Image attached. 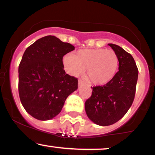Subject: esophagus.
I'll list each match as a JSON object with an SVG mask.
<instances>
[{
	"instance_id": "esophagus-1",
	"label": "esophagus",
	"mask_w": 155,
	"mask_h": 155,
	"mask_svg": "<svg viewBox=\"0 0 155 155\" xmlns=\"http://www.w3.org/2000/svg\"><path fill=\"white\" fill-rule=\"evenodd\" d=\"M83 84H84V81H82V80L79 79V86H80V85Z\"/></svg>"
}]
</instances>
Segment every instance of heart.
<instances>
[{"mask_svg":"<svg viewBox=\"0 0 155 155\" xmlns=\"http://www.w3.org/2000/svg\"><path fill=\"white\" fill-rule=\"evenodd\" d=\"M63 64L72 75H79L85 69V76L89 81L104 85L111 81L118 71L119 58L113 49H80L74 55H65Z\"/></svg>","mask_w":155,"mask_h":155,"instance_id":"1","label":"heart"}]
</instances>
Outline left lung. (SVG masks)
Wrapping results in <instances>:
<instances>
[{
    "mask_svg": "<svg viewBox=\"0 0 155 155\" xmlns=\"http://www.w3.org/2000/svg\"><path fill=\"white\" fill-rule=\"evenodd\" d=\"M119 58V71L111 81L92 87L85 111L90 120L101 126L116 123L130 108L136 94L138 70L132 55L120 46L108 44Z\"/></svg>",
    "mask_w": 155,
    "mask_h": 155,
    "instance_id": "8db88e82",
    "label": "left lung"
}]
</instances>
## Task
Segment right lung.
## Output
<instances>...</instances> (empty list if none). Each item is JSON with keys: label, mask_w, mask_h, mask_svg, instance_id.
<instances>
[{"label": "right lung", "mask_w": 155, "mask_h": 155, "mask_svg": "<svg viewBox=\"0 0 155 155\" xmlns=\"http://www.w3.org/2000/svg\"><path fill=\"white\" fill-rule=\"evenodd\" d=\"M75 47L54 35L38 39L25 51L19 65V95L25 111L38 120L61 111L78 79L65 74L63 58Z\"/></svg>", "instance_id": "right-lung-1"}]
</instances>
